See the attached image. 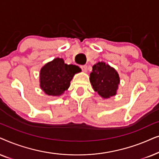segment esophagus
Returning <instances> with one entry per match:
<instances>
[{
	"label": "esophagus",
	"instance_id": "obj_1",
	"mask_svg": "<svg viewBox=\"0 0 159 159\" xmlns=\"http://www.w3.org/2000/svg\"><path fill=\"white\" fill-rule=\"evenodd\" d=\"M81 68L82 69V70L84 72H87V65H81Z\"/></svg>",
	"mask_w": 159,
	"mask_h": 159
}]
</instances>
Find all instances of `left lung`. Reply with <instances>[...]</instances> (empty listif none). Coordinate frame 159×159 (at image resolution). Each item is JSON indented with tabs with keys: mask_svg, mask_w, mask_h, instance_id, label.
I'll return each mask as SVG.
<instances>
[{
	"mask_svg": "<svg viewBox=\"0 0 159 159\" xmlns=\"http://www.w3.org/2000/svg\"><path fill=\"white\" fill-rule=\"evenodd\" d=\"M89 80L94 90L103 98L116 95L120 82L116 70L104 62H98L92 67Z\"/></svg>",
	"mask_w": 159,
	"mask_h": 159,
	"instance_id": "8db88e82",
	"label": "left lung"
}]
</instances>
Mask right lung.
<instances>
[{
    "label": "right lung",
    "mask_w": 159,
    "mask_h": 159,
    "mask_svg": "<svg viewBox=\"0 0 159 159\" xmlns=\"http://www.w3.org/2000/svg\"><path fill=\"white\" fill-rule=\"evenodd\" d=\"M80 71L78 66L65 64L62 59H54L41 70V87L48 95L59 96L69 88L73 75Z\"/></svg>",
    "instance_id": "right-lung-1"
}]
</instances>
